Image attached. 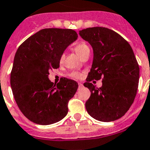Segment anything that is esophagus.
Here are the masks:
<instances>
[{"mask_svg": "<svg viewBox=\"0 0 150 150\" xmlns=\"http://www.w3.org/2000/svg\"><path fill=\"white\" fill-rule=\"evenodd\" d=\"M82 87H83V84L81 83H78V88H82Z\"/></svg>", "mask_w": 150, "mask_h": 150, "instance_id": "esophagus-1", "label": "esophagus"}]
</instances>
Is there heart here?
I'll return each instance as SVG.
<instances>
[{"label": "heart", "mask_w": 150, "mask_h": 150, "mask_svg": "<svg viewBox=\"0 0 150 150\" xmlns=\"http://www.w3.org/2000/svg\"><path fill=\"white\" fill-rule=\"evenodd\" d=\"M74 50L76 52L77 54L79 56H81V57H82L86 53L89 51V48H88V45L83 42L78 43V44L75 45V47H74ZM64 59V54H62L60 57V62H62ZM83 75V73H80L78 72H73L71 74V77L76 78V79H81V78H82Z\"/></svg>", "instance_id": "obj_1"}]
</instances>
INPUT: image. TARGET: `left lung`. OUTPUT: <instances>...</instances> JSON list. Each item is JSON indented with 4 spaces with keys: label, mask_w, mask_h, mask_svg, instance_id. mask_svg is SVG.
Returning <instances> with one entry per match:
<instances>
[{
    "label": "left lung",
    "mask_w": 150,
    "mask_h": 150,
    "mask_svg": "<svg viewBox=\"0 0 150 150\" xmlns=\"http://www.w3.org/2000/svg\"><path fill=\"white\" fill-rule=\"evenodd\" d=\"M94 50L91 71L83 84L91 91L86 108L91 117L101 122L115 121L125 114L137 93L139 67L131 46L119 33L104 27L79 31ZM102 79L98 89L93 79Z\"/></svg>",
    "instance_id": "obj_1"
}]
</instances>
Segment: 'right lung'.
I'll use <instances>...</instances> for the list:
<instances>
[{
  "instance_id": "obj_1",
  "label": "right lung",
  "mask_w": 150,
  "mask_h": 150,
  "mask_svg": "<svg viewBox=\"0 0 150 150\" xmlns=\"http://www.w3.org/2000/svg\"><path fill=\"white\" fill-rule=\"evenodd\" d=\"M78 38L72 29L45 28L23 42L15 53L10 83L14 100L30 121L47 125L62 120L78 84L64 78L57 84L49 71L59 67L65 49Z\"/></svg>"
}]
</instances>
